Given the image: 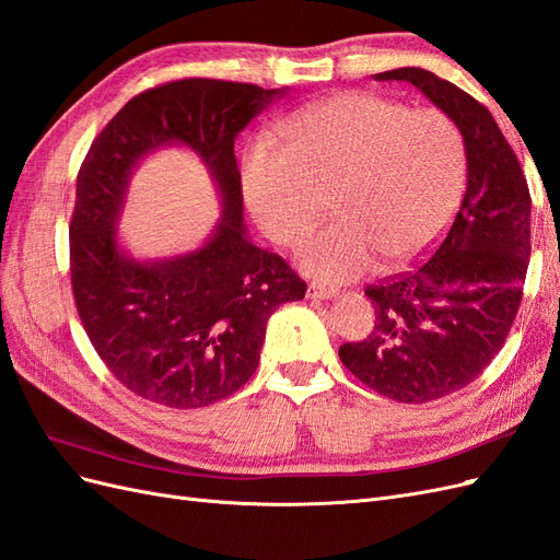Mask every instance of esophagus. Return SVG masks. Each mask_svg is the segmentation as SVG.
Here are the masks:
<instances>
[{"instance_id":"1","label":"esophagus","mask_w":560,"mask_h":560,"mask_svg":"<svg viewBox=\"0 0 560 560\" xmlns=\"http://www.w3.org/2000/svg\"><path fill=\"white\" fill-rule=\"evenodd\" d=\"M308 296H311V299L325 301V299H334V296H336V292L331 290V287H327V284L311 282V284H308Z\"/></svg>"}]
</instances>
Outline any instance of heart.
<instances>
[{"instance_id":"b5f03b06","label":"heart","mask_w":560,"mask_h":560,"mask_svg":"<svg viewBox=\"0 0 560 560\" xmlns=\"http://www.w3.org/2000/svg\"><path fill=\"white\" fill-rule=\"evenodd\" d=\"M284 151L247 149L241 184L254 222L294 247L325 200L336 217L301 247L299 264L325 282L362 276L376 254L397 264L425 249L465 186V144L451 116L374 93H338L282 124Z\"/></svg>"}]
</instances>
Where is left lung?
<instances>
[{"instance_id": "left-lung-1", "label": "left lung", "mask_w": 560, "mask_h": 560, "mask_svg": "<svg viewBox=\"0 0 560 560\" xmlns=\"http://www.w3.org/2000/svg\"><path fill=\"white\" fill-rule=\"evenodd\" d=\"M374 79L413 83L465 142L467 189L444 241L416 268L366 287L374 331L338 348L378 395L425 404L479 378L504 346L530 261V191L493 114L471 95L420 67Z\"/></svg>"}]
</instances>
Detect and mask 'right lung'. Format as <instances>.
<instances>
[{
    "label": "right lung",
    "mask_w": 560,
    "mask_h": 560,
    "mask_svg": "<svg viewBox=\"0 0 560 560\" xmlns=\"http://www.w3.org/2000/svg\"><path fill=\"white\" fill-rule=\"evenodd\" d=\"M290 89L179 79L135 95L91 144L77 175L70 270L81 325L130 393L198 409L241 389L259 366L266 322L301 301L303 282L249 241L233 144ZM189 145L209 167L223 214L211 238L175 258L142 262L117 243V217L142 158Z\"/></svg>",
    "instance_id": "1"
}]
</instances>
